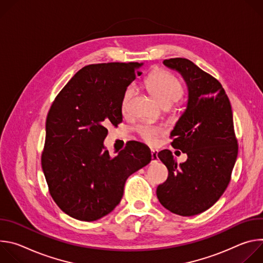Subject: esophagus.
<instances>
[{"label": "esophagus", "mask_w": 263, "mask_h": 263, "mask_svg": "<svg viewBox=\"0 0 263 263\" xmlns=\"http://www.w3.org/2000/svg\"><path fill=\"white\" fill-rule=\"evenodd\" d=\"M151 156H152V162H156V161H158L157 151H155V149H151Z\"/></svg>", "instance_id": "34e87169"}]
</instances>
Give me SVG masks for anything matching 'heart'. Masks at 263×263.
Returning a JSON list of instances; mask_svg holds the SVG:
<instances>
[{
    "label": "heart",
    "instance_id": "1",
    "mask_svg": "<svg viewBox=\"0 0 263 263\" xmlns=\"http://www.w3.org/2000/svg\"><path fill=\"white\" fill-rule=\"evenodd\" d=\"M145 84L149 92L166 107L178 101L183 93L182 82L176 76H174L172 72L164 69H159L152 72L146 79ZM133 95L134 86H127L123 92L121 101V108L123 112L128 110ZM135 131L143 142L147 144H155L158 137L164 132V129L158 125L143 123L137 125Z\"/></svg>",
    "mask_w": 263,
    "mask_h": 263
}]
</instances>
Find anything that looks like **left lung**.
Returning a JSON list of instances; mask_svg holds the SVG:
<instances>
[{
    "mask_svg": "<svg viewBox=\"0 0 263 263\" xmlns=\"http://www.w3.org/2000/svg\"><path fill=\"white\" fill-rule=\"evenodd\" d=\"M189 87V103L171 133L172 145L189 158L180 165L162 149L159 159L168 176L157 187V198L171 212L192 216L214 205L226 191L238 154L232 108L221 84L186 58L165 59Z\"/></svg>",
    "mask_w": 263,
    "mask_h": 263,
    "instance_id": "8db88e82",
    "label": "left lung"
}]
</instances>
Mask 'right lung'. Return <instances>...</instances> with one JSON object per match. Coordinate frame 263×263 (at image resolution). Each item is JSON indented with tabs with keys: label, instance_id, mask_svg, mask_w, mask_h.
Instances as JSON below:
<instances>
[{
	"label": "right lung",
	"instance_id": "add662e5",
	"mask_svg": "<svg viewBox=\"0 0 263 263\" xmlns=\"http://www.w3.org/2000/svg\"><path fill=\"white\" fill-rule=\"evenodd\" d=\"M140 66L138 62L86 65L52 103L42 166L54 202L73 218L92 221L110 213L123 198L128 177L152 159L138 141H129L115 157L103 145L106 126L123 121L122 96Z\"/></svg>",
	"mask_w": 263,
	"mask_h": 263
}]
</instances>
